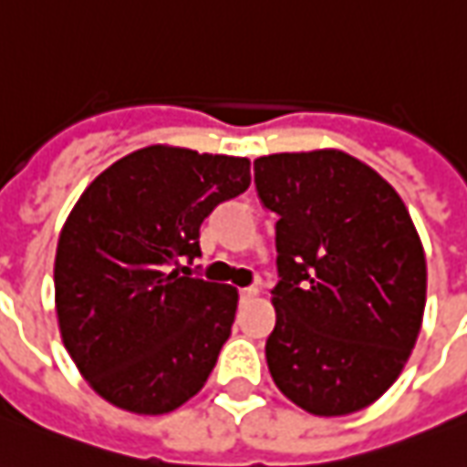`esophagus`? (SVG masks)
<instances>
[{"mask_svg":"<svg viewBox=\"0 0 467 467\" xmlns=\"http://www.w3.org/2000/svg\"><path fill=\"white\" fill-rule=\"evenodd\" d=\"M239 295H241V302H249V300H254L256 295H259V289H256V287H246V289H241Z\"/></svg>","mask_w":467,"mask_h":467,"instance_id":"obj_1","label":"esophagus"}]
</instances>
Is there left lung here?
Listing matches in <instances>:
<instances>
[{"instance_id":"1","label":"left lung","mask_w":467,"mask_h":467,"mask_svg":"<svg viewBox=\"0 0 467 467\" xmlns=\"http://www.w3.org/2000/svg\"><path fill=\"white\" fill-rule=\"evenodd\" d=\"M254 182L276 213V323L266 366L276 389L317 417L374 404L422 327L427 262L400 192L340 152L254 160Z\"/></svg>"}]
</instances>
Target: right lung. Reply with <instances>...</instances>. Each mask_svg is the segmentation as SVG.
I'll return each mask as SVG.
<instances>
[{"mask_svg":"<svg viewBox=\"0 0 467 467\" xmlns=\"http://www.w3.org/2000/svg\"><path fill=\"white\" fill-rule=\"evenodd\" d=\"M249 165L150 144L106 167L66 218L53 275L60 337L88 387L119 410L167 414L205 387L239 292L180 266L201 256V223L215 205L249 188Z\"/></svg>","mask_w":467,"mask_h":467,"instance_id":"1","label":"right lung"}]
</instances>
